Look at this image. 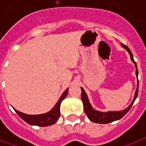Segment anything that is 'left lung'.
I'll return each mask as SVG.
<instances>
[{"label": "left lung", "mask_w": 146, "mask_h": 146, "mask_svg": "<svg viewBox=\"0 0 146 146\" xmlns=\"http://www.w3.org/2000/svg\"><path fill=\"white\" fill-rule=\"evenodd\" d=\"M121 46L127 50L129 53V56H130V59H131L132 62L135 64L136 66V76L137 77V87H136V90L135 92V95H134L133 99V102H131V104H129V107L127 108L124 110L120 111H107V112H102V111H97L92 108V104L89 102V98L87 96L86 92L83 89V88H81V91H82V101L83 103V107H84V111L86 114L87 115L88 118L91 120L92 122L97 123H102V124H105V123H108L113 122L115 120H118L121 119L126 113L129 111V109L131 108V107L133 106L135 100L137 98L138 96V89H139V81H138V69H137V65L136 63L133 60V55L132 54L131 50H129V48L127 45H124L123 44L121 43Z\"/></svg>", "instance_id": "obj_1"}]
</instances>
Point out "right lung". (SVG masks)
Segmentation results:
<instances>
[{
    "mask_svg": "<svg viewBox=\"0 0 146 146\" xmlns=\"http://www.w3.org/2000/svg\"><path fill=\"white\" fill-rule=\"evenodd\" d=\"M69 89H66L62 96L57 101L54 107L50 111L47 112L45 113H41V114H35V115H32V114H26L23 112L17 111L15 108L14 111L17 112V113L21 117L24 121H26L27 123L33 126H38V127H48L50 125L54 124L57 122V120L60 117V107L62 101L66 97L67 93H68Z\"/></svg>",
    "mask_w": 146,
    "mask_h": 146,
    "instance_id": "1",
    "label": "right lung"
}]
</instances>
